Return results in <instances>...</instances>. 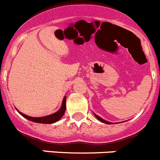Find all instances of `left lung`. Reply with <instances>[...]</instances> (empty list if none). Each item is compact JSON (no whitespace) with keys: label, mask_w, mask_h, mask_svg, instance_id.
<instances>
[{"label":"left lung","mask_w":160,"mask_h":160,"mask_svg":"<svg viewBox=\"0 0 160 160\" xmlns=\"http://www.w3.org/2000/svg\"><path fill=\"white\" fill-rule=\"evenodd\" d=\"M94 116H95V117H96V118L98 120V121H102V122L105 123V124H112V123H111V122H109V121H105V120L102 119V117H99V116L97 115V114L94 113ZM113 124H116V123H113Z\"/></svg>","instance_id":"left-lung-1"}]
</instances>
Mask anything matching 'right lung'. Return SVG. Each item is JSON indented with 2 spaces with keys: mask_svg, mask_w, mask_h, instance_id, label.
<instances>
[{
  "mask_svg": "<svg viewBox=\"0 0 160 160\" xmlns=\"http://www.w3.org/2000/svg\"><path fill=\"white\" fill-rule=\"evenodd\" d=\"M66 99H67V96H65L63 98V100H62V105H61L60 109H58L57 112H55V113L51 114V115L44 116V117H30V116H28V115H25V114L22 113L21 112L18 111V109H17V110L18 111L19 113H20L21 116H23L24 118L32 121V122L39 123V124H53V123L59 121V120L62 118V116L64 115V113H65Z\"/></svg>",
  "mask_w": 160,
  "mask_h": 160,
  "instance_id": "add662e5",
  "label": "right lung"
}]
</instances>
